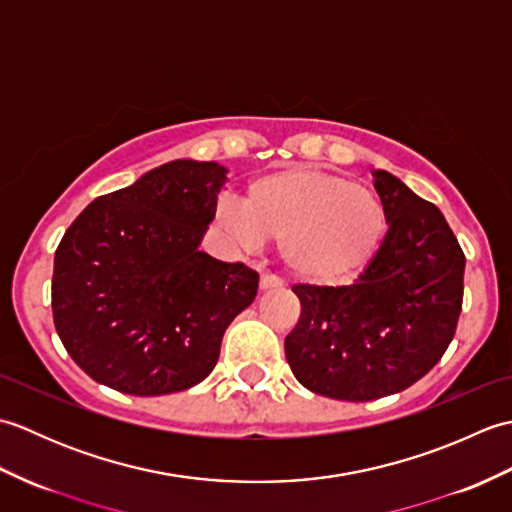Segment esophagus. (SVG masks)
<instances>
[{"instance_id":"obj_1","label":"esophagus","mask_w":512,"mask_h":512,"mask_svg":"<svg viewBox=\"0 0 512 512\" xmlns=\"http://www.w3.org/2000/svg\"><path fill=\"white\" fill-rule=\"evenodd\" d=\"M284 281H281L277 275H262L259 277V290H273V288H281Z\"/></svg>"}]
</instances>
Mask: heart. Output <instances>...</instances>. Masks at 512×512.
Listing matches in <instances>:
<instances>
[{
	"instance_id": "1",
	"label": "heart",
	"mask_w": 512,
	"mask_h": 512,
	"mask_svg": "<svg viewBox=\"0 0 512 512\" xmlns=\"http://www.w3.org/2000/svg\"><path fill=\"white\" fill-rule=\"evenodd\" d=\"M213 224L237 246L279 239L281 259L297 279L339 286L376 262L389 220L372 189L341 173L297 165L250 180L242 204L215 206Z\"/></svg>"
}]
</instances>
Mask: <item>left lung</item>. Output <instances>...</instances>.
<instances>
[{
  "instance_id": "left-lung-1",
  "label": "left lung",
  "mask_w": 512,
  "mask_h": 512,
  "mask_svg": "<svg viewBox=\"0 0 512 512\" xmlns=\"http://www.w3.org/2000/svg\"><path fill=\"white\" fill-rule=\"evenodd\" d=\"M387 211L376 262L352 286H295L301 317L286 341L299 383L319 396L367 402L411 387L458 328L464 253L436 204L389 171H372Z\"/></svg>"
}]
</instances>
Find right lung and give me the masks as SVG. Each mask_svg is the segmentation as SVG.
Instances as JSON below:
<instances>
[{
  "instance_id": "obj_1",
  "label": "right lung",
  "mask_w": 512,
  "mask_h": 512,
  "mask_svg": "<svg viewBox=\"0 0 512 512\" xmlns=\"http://www.w3.org/2000/svg\"><path fill=\"white\" fill-rule=\"evenodd\" d=\"M226 173L217 162H165L96 198L65 231L54 253V325L96 383L165 396L213 372L226 328L259 284L244 264L200 250Z\"/></svg>"
}]
</instances>
